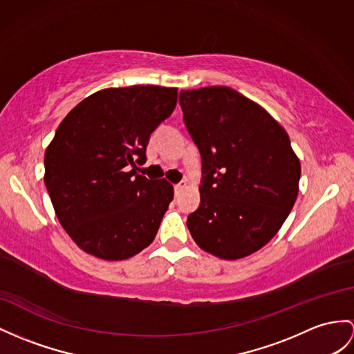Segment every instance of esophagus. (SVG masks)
I'll use <instances>...</instances> for the list:
<instances>
[{"instance_id":"obj_1","label":"esophagus","mask_w":354,"mask_h":354,"mask_svg":"<svg viewBox=\"0 0 354 354\" xmlns=\"http://www.w3.org/2000/svg\"><path fill=\"white\" fill-rule=\"evenodd\" d=\"M185 187H186V182H180V183L174 185V191H176V194H178V192H182Z\"/></svg>"}]
</instances>
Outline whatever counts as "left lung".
<instances>
[{"mask_svg":"<svg viewBox=\"0 0 354 354\" xmlns=\"http://www.w3.org/2000/svg\"><path fill=\"white\" fill-rule=\"evenodd\" d=\"M178 102L203 160L191 236L222 260L251 255L279 231L299 194L300 162L286 129L230 87L182 90Z\"/></svg>","mask_w":354,"mask_h":354,"instance_id":"left-lung-1","label":"left lung"}]
</instances>
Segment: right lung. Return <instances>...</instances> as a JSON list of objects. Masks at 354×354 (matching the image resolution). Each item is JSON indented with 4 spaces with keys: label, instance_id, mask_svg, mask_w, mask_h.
Masks as SVG:
<instances>
[{
    "label": "right lung",
    "instance_id": "obj_1",
    "mask_svg": "<svg viewBox=\"0 0 354 354\" xmlns=\"http://www.w3.org/2000/svg\"><path fill=\"white\" fill-rule=\"evenodd\" d=\"M176 103L177 88H105L59 123L45 153V185L59 223L82 251L127 260L156 237L174 187L138 174L136 165Z\"/></svg>",
    "mask_w": 354,
    "mask_h": 354
}]
</instances>
